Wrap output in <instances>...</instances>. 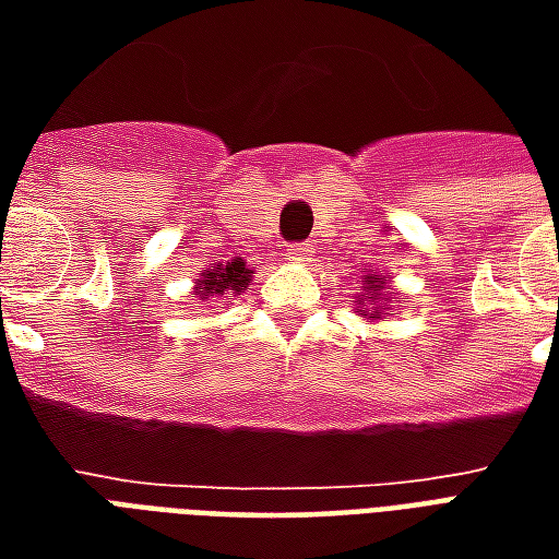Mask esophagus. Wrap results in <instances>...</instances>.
Returning a JSON list of instances; mask_svg holds the SVG:
<instances>
[{
  "label": "esophagus",
  "instance_id": "esophagus-1",
  "mask_svg": "<svg viewBox=\"0 0 559 559\" xmlns=\"http://www.w3.org/2000/svg\"><path fill=\"white\" fill-rule=\"evenodd\" d=\"M311 254H314V245L308 242H290L287 245V251H284V257H287L290 263H308Z\"/></svg>",
  "mask_w": 559,
  "mask_h": 559
}]
</instances>
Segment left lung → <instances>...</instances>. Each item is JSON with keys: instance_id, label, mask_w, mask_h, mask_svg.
Listing matches in <instances>:
<instances>
[{"instance_id": "8db88e82", "label": "left lung", "mask_w": 559, "mask_h": 559, "mask_svg": "<svg viewBox=\"0 0 559 559\" xmlns=\"http://www.w3.org/2000/svg\"><path fill=\"white\" fill-rule=\"evenodd\" d=\"M383 284H386L383 278H371V275H368V293H365V299H359V305L374 302V299H380V287H383ZM377 314H380V311L374 308V317Z\"/></svg>"}]
</instances>
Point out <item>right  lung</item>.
Returning <instances> with one entry per match:
<instances>
[{
	"label": "right lung",
	"instance_id": "1",
	"mask_svg": "<svg viewBox=\"0 0 559 559\" xmlns=\"http://www.w3.org/2000/svg\"><path fill=\"white\" fill-rule=\"evenodd\" d=\"M251 281V269H245L242 260H233L227 266H215L212 272H203V278L197 281V296L209 299V296H224V293H242L245 284Z\"/></svg>",
	"mask_w": 559,
	"mask_h": 559
}]
</instances>
